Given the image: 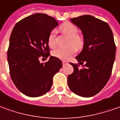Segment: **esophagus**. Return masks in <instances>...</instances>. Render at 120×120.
<instances>
[{"instance_id": "esophagus-1", "label": "esophagus", "mask_w": 120, "mask_h": 120, "mask_svg": "<svg viewBox=\"0 0 120 120\" xmlns=\"http://www.w3.org/2000/svg\"><path fill=\"white\" fill-rule=\"evenodd\" d=\"M62 64H63V65L64 66V65H66L67 64L66 62H65V61H62Z\"/></svg>"}]
</instances>
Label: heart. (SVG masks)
<instances>
[{
	"mask_svg": "<svg viewBox=\"0 0 120 120\" xmlns=\"http://www.w3.org/2000/svg\"><path fill=\"white\" fill-rule=\"evenodd\" d=\"M60 30L66 34L69 38H70V44L77 50L83 48V40L80 36L77 35V27L70 22L64 23L60 27ZM56 30L52 31L48 37V44L50 47L53 48L56 46ZM75 50L73 47L68 49L64 48H56L52 51V55L58 58L61 60H67L70 59L75 54Z\"/></svg>",
	"mask_w": 120,
	"mask_h": 120,
	"instance_id": "b5f03b06",
	"label": "heart"
}]
</instances>
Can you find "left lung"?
<instances>
[{
	"instance_id": "left-lung-1",
	"label": "left lung",
	"mask_w": 120,
	"mask_h": 120,
	"mask_svg": "<svg viewBox=\"0 0 120 120\" xmlns=\"http://www.w3.org/2000/svg\"><path fill=\"white\" fill-rule=\"evenodd\" d=\"M70 21L81 31L83 46L75 57L82 66L70 63L74 72L68 77V85L77 95L91 97L103 89L111 75L116 49L113 33L107 23L92 15Z\"/></svg>"
}]
</instances>
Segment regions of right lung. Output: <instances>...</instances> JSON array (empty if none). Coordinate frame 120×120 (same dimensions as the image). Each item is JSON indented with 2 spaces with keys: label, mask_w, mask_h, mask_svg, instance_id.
<instances>
[{
  "label": "right lung",
  "mask_w": 120,
  "mask_h": 120,
  "mask_svg": "<svg viewBox=\"0 0 120 120\" xmlns=\"http://www.w3.org/2000/svg\"><path fill=\"white\" fill-rule=\"evenodd\" d=\"M58 22L45 14L30 15L18 22L10 37L8 62L15 87L29 97H37L50 89L53 77L62 67V61L50 56L41 63V56H50L48 37Z\"/></svg>",
  "instance_id": "obj_1"
}]
</instances>
